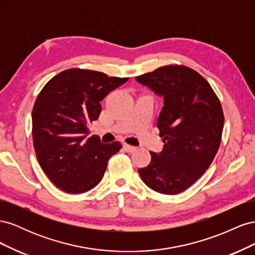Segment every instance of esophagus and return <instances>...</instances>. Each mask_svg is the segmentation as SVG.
<instances>
[{"label":"esophagus","instance_id":"esophagus-1","mask_svg":"<svg viewBox=\"0 0 255 255\" xmlns=\"http://www.w3.org/2000/svg\"><path fill=\"white\" fill-rule=\"evenodd\" d=\"M123 148H125V150H126L128 153H133V152L136 150V146L129 145V144H128V143H125V145H123Z\"/></svg>","mask_w":255,"mask_h":255}]
</instances>
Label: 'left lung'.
I'll use <instances>...</instances> for the list:
<instances>
[{"label": "left lung", "instance_id": "left-lung-1", "mask_svg": "<svg viewBox=\"0 0 255 255\" xmlns=\"http://www.w3.org/2000/svg\"><path fill=\"white\" fill-rule=\"evenodd\" d=\"M135 80L164 98L157 119L164 148L150 152V164L138 172L159 194H180L205 172L219 149L225 122L220 101L203 76L185 66L160 67Z\"/></svg>", "mask_w": 255, "mask_h": 255}]
</instances>
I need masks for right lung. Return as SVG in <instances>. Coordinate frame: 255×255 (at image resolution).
<instances>
[{
    "label": "right lung",
    "mask_w": 255,
    "mask_h": 255,
    "mask_svg": "<svg viewBox=\"0 0 255 255\" xmlns=\"http://www.w3.org/2000/svg\"><path fill=\"white\" fill-rule=\"evenodd\" d=\"M128 80L68 69L38 95L32 113L34 148L40 167L56 187L82 194L102 180L107 161L122 145L89 136V126L101 114L100 102Z\"/></svg>",
    "instance_id": "1"
}]
</instances>
